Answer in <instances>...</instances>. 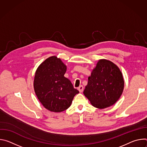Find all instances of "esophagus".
<instances>
[{"mask_svg":"<svg viewBox=\"0 0 147 147\" xmlns=\"http://www.w3.org/2000/svg\"><path fill=\"white\" fill-rule=\"evenodd\" d=\"M78 90L80 92H82L84 90V87L82 86H80L79 87H78Z\"/></svg>","mask_w":147,"mask_h":147,"instance_id":"1","label":"esophagus"}]
</instances>
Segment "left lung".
I'll return each mask as SVG.
<instances>
[{
  "instance_id": "8db88e82",
  "label": "left lung",
  "mask_w": 147,
  "mask_h": 147,
  "mask_svg": "<svg viewBox=\"0 0 147 147\" xmlns=\"http://www.w3.org/2000/svg\"><path fill=\"white\" fill-rule=\"evenodd\" d=\"M123 89L124 80L119 67L109 60L102 59L88 77L83 93L94 107L104 109L117 101Z\"/></svg>"
}]
</instances>
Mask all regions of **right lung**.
Masks as SVG:
<instances>
[{
	"instance_id": "obj_1",
	"label": "right lung",
	"mask_w": 147,
	"mask_h": 147,
	"mask_svg": "<svg viewBox=\"0 0 147 147\" xmlns=\"http://www.w3.org/2000/svg\"><path fill=\"white\" fill-rule=\"evenodd\" d=\"M66 66L56 56L47 59L38 67L34 81L35 92L48 110L61 112L68 109L79 91L64 75Z\"/></svg>"
}]
</instances>
